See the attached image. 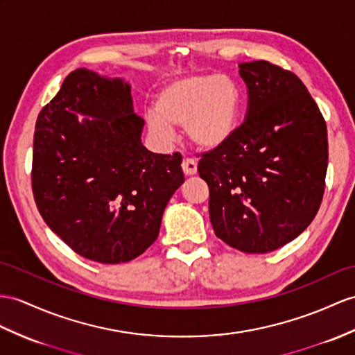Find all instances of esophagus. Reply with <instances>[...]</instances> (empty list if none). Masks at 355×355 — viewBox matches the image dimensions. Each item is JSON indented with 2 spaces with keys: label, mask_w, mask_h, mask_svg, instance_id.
<instances>
[{
  "label": "esophagus",
  "mask_w": 355,
  "mask_h": 355,
  "mask_svg": "<svg viewBox=\"0 0 355 355\" xmlns=\"http://www.w3.org/2000/svg\"><path fill=\"white\" fill-rule=\"evenodd\" d=\"M182 170L187 176H193L197 171V162L193 158H184L182 159Z\"/></svg>",
  "instance_id": "1"
}]
</instances>
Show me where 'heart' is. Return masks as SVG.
I'll return each mask as SVG.
<instances>
[{
    "mask_svg": "<svg viewBox=\"0 0 355 355\" xmlns=\"http://www.w3.org/2000/svg\"><path fill=\"white\" fill-rule=\"evenodd\" d=\"M238 85L224 75H189L167 83L146 122L161 140H171L173 126H185L189 140L212 149L233 134L239 114Z\"/></svg>",
    "mask_w": 355,
    "mask_h": 355,
    "instance_id": "1",
    "label": "heart"
}]
</instances>
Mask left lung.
<instances>
[{
  "instance_id": "obj_1",
  "label": "left lung",
  "mask_w": 355,
  "mask_h": 355,
  "mask_svg": "<svg viewBox=\"0 0 355 355\" xmlns=\"http://www.w3.org/2000/svg\"><path fill=\"white\" fill-rule=\"evenodd\" d=\"M244 123L202 153L215 235L244 253L295 239L318 214L328 166L327 125L300 78L265 60L241 63Z\"/></svg>"
}]
</instances>
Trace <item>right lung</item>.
Segmentation results:
<instances>
[{"label":"right lung","instance_id":"right-lung-1","mask_svg":"<svg viewBox=\"0 0 355 355\" xmlns=\"http://www.w3.org/2000/svg\"><path fill=\"white\" fill-rule=\"evenodd\" d=\"M76 114L94 119L80 123ZM143 126L131 85L84 67L66 76L37 117L34 200L49 229L90 261L123 263L143 254L185 180L180 153L146 149Z\"/></svg>","mask_w":355,"mask_h":355}]
</instances>
